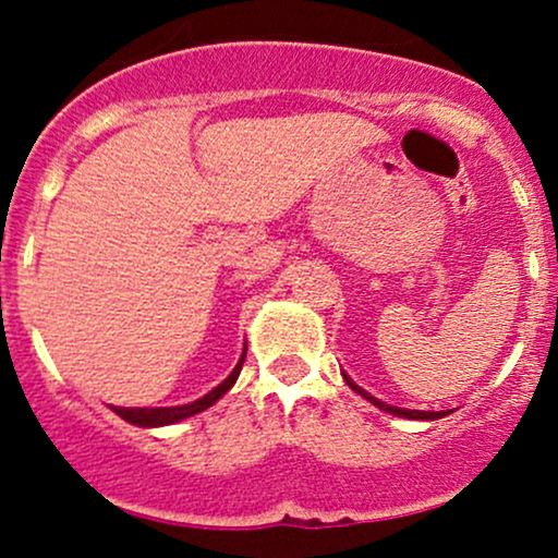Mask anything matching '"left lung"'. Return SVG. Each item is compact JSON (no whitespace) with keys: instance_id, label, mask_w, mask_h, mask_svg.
Listing matches in <instances>:
<instances>
[{"instance_id":"8db88e82","label":"left lung","mask_w":558,"mask_h":558,"mask_svg":"<svg viewBox=\"0 0 558 558\" xmlns=\"http://www.w3.org/2000/svg\"><path fill=\"white\" fill-rule=\"evenodd\" d=\"M343 380L349 383V388H354L356 393H362L364 399L367 401H373L375 407H380L383 412H388V414H396V417H407V420H440V417H446L448 412H417V409H399V407H388V403H383V401H377V399H373V396H367L364 393V390L360 388V386H354V383L349 380V377L343 375Z\"/></svg>"}]
</instances>
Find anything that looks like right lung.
I'll return each instance as SVG.
<instances>
[{"label":"right lung","instance_id":"obj_1","mask_svg":"<svg viewBox=\"0 0 558 558\" xmlns=\"http://www.w3.org/2000/svg\"><path fill=\"white\" fill-rule=\"evenodd\" d=\"M243 360H246V349H243L239 364H235V369L230 373L226 380L220 383V386L209 390L207 396H202L198 401H191V403H183V407H168V409H123V407H112V412L118 414V417H123L125 422H131V425H138V427H159V425H172V422H181L185 417H191V414H198L204 412V409H209L213 403L220 399V396H226L230 388H233L235 377H239L241 367H243Z\"/></svg>","mask_w":558,"mask_h":558}]
</instances>
